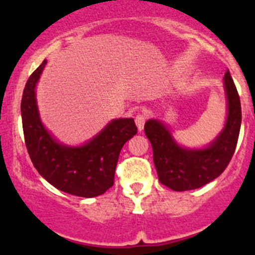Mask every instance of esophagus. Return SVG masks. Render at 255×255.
Instances as JSON below:
<instances>
[{
  "mask_svg": "<svg viewBox=\"0 0 255 255\" xmlns=\"http://www.w3.org/2000/svg\"><path fill=\"white\" fill-rule=\"evenodd\" d=\"M135 121V125H137L138 130H142L144 128V123H145L146 117H145V113H138L134 118Z\"/></svg>",
  "mask_w": 255,
  "mask_h": 255,
  "instance_id": "1",
  "label": "esophagus"
}]
</instances>
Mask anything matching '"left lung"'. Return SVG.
<instances>
[{
	"label": "left lung",
	"instance_id": "obj_1",
	"mask_svg": "<svg viewBox=\"0 0 255 255\" xmlns=\"http://www.w3.org/2000/svg\"><path fill=\"white\" fill-rule=\"evenodd\" d=\"M223 81L227 120L220 134L205 148L181 146L161 121L145 122L144 132L153 148L159 181L174 191L199 189L211 182L225 171L235 154L242 122L241 100L230 71Z\"/></svg>",
	"mask_w": 255,
	"mask_h": 255
}]
</instances>
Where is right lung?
I'll return each instance as SVG.
<instances>
[{"label":"right lung","instance_id":"right-lung-1","mask_svg":"<svg viewBox=\"0 0 255 255\" xmlns=\"http://www.w3.org/2000/svg\"><path fill=\"white\" fill-rule=\"evenodd\" d=\"M47 60L29 76L20 102L25 146L33 165L49 184L80 197L105 194L113 185L122 146L135 135L133 118L112 120L101 132L79 146L59 143L40 121L35 87Z\"/></svg>","mask_w":255,"mask_h":255}]
</instances>
